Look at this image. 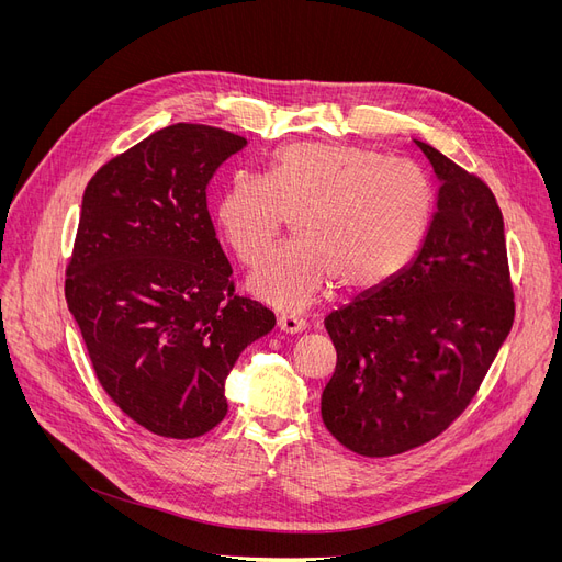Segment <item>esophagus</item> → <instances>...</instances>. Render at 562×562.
<instances>
[{
  "instance_id": "obj_1",
  "label": "esophagus",
  "mask_w": 562,
  "mask_h": 562,
  "mask_svg": "<svg viewBox=\"0 0 562 562\" xmlns=\"http://www.w3.org/2000/svg\"><path fill=\"white\" fill-rule=\"evenodd\" d=\"M278 328H280L282 333L296 335V333H303V330L307 328V321L301 318V316H296V314H282V316L278 318Z\"/></svg>"
}]
</instances>
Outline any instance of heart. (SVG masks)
I'll use <instances>...</instances> for the list:
<instances>
[{
    "label": "heart",
    "instance_id": "1",
    "mask_svg": "<svg viewBox=\"0 0 562 562\" xmlns=\"http://www.w3.org/2000/svg\"><path fill=\"white\" fill-rule=\"evenodd\" d=\"M432 206L417 170L358 145L299 140L282 147L269 177L236 175L216 218L248 266L293 221L296 244L266 257L250 289L278 307H303L328 282L346 293L390 282L424 244Z\"/></svg>",
    "mask_w": 562,
    "mask_h": 562
}]
</instances>
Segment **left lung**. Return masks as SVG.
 I'll list each match as a JSON object with an SVG mask.
<instances>
[{"instance_id": "8db88e82", "label": "left lung", "mask_w": 562, "mask_h": 562, "mask_svg": "<svg viewBox=\"0 0 562 562\" xmlns=\"http://www.w3.org/2000/svg\"><path fill=\"white\" fill-rule=\"evenodd\" d=\"M441 182L424 248L373 293L326 316L337 367L326 428L367 458L445 432L474 401L515 321L504 216L492 189L415 140Z\"/></svg>"}]
</instances>
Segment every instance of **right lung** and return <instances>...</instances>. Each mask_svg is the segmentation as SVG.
Wrapping results in <instances>:
<instances>
[{"mask_svg": "<svg viewBox=\"0 0 562 562\" xmlns=\"http://www.w3.org/2000/svg\"><path fill=\"white\" fill-rule=\"evenodd\" d=\"M246 143L177 123L109 159L83 191L66 301L104 392L161 437L218 426L227 373L276 326L234 291L206 210V184Z\"/></svg>", "mask_w": 562, "mask_h": 562, "instance_id": "right-lung-1", "label": "right lung"}]
</instances>
